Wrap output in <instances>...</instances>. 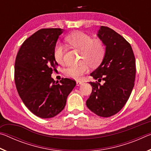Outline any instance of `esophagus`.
I'll return each instance as SVG.
<instances>
[{"label": "esophagus", "instance_id": "obj_1", "mask_svg": "<svg viewBox=\"0 0 151 151\" xmlns=\"http://www.w3.org/2000/svg\"><path fill=\"white\" fill-rule=\"evenodd\" d=\"M83 81H76V85H77V86L81 85V84H83Z\"/></svg>", "mask_w": 151, "mask_h": 151}]
</instances>
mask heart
Instances as JSON below:
<instances>
[{
	"mask_svg": "<svg viewBox=\"0 0 151 151\" xmlns=\"http://www.w3.org/2000/svg\"><path fill=\"white\" fill-rule=\"evenodd\" d=\"M66 40L76 49L81 50V61L80 65L69 66L65 70V75L73 79L81 78L88 70V63L96 66L100 63L105 54V47L103 41L99 39H93L91 36L83 32H75L66 38ZM54 58L57 63H64V47L57 43L54 48Z\"/></svg>",
	"mask_w": 151,
	"mask_h": 151,
	"instance_id": "1",
	"label": "heart"
}]
</instances>
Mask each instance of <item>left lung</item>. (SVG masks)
<instances>
[{
    "mask_svg": "<svg viewBox=\"0 0 151 151\" xmlns=\"http://www.w3.org/2000/svg\"><path fill=\"white\" fill-rule=\"evenodd\" d=\"M105 46V54L91 76L104 83L90 82L93 90L86 104L98 116L109 117L122 109L134 85L136 66L131 45L110 28L101 26L97 33Z\"/></svg>",
    "mask_w": 151,
    "mask_h": 151,
    "instance_id": "obj_1",
    "label": "left lung"
}]
</instances>
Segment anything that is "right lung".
<instances>
[{
  "label": "right lung",
  "mask_w": 151,
  "mask_h": 151,
  "mask_svg": "<svg viewBox=\"0 0 151 151\" xmlns=\"http://www.w3.org/2000/svg\"><path fill=\"white\" fill-rule=\"evenodd\" d=\"M61 29H42L22 43L14 64V81L20 99L30 112L42 119L54 117L65 108L76 85L70 78L55 82L52 71L58 63L54 48Z\"/></svg>",
  "instance_id": "add662e5"
}]
</instances>
